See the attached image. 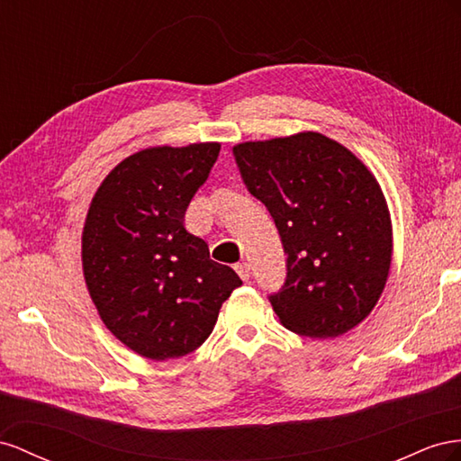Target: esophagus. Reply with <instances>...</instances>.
I'll return each mask as SVG.
<instances>
[{"instance_id":"1","label":"esophagus","mask_w":461,"mask_h":461,"mask_svg":"<svg viewBox=\"0 0 461 461\" xmlns=\"http://www.w3.org/2000/svg\"><path fill=\"white\" fill-rule=\"evenodd\" d=\"M235 272L240 274L241 280L247 282L251 278V265H249V262H240V265H235Z\"/></svg>"}]
</instances>
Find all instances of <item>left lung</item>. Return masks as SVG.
<instances>
[{"mask_svg":"<svg viewBox=\"0 0 461 461\" xmlns=\"http://www.w3.org/2000/svg\"><path fill=\"white\" fill-rule=\"evenodd\" d=\"M247 191L268 208L285 253V280L268 299L299 336L336 338L383 294L392 228L376 179L321 133L233 147Z\"/></svg>","mask_w":461,"mask_h":461,"instance_id":"1","label":"left lung"}]
</instances>
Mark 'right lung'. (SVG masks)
Instances as JSON below:
<instances>
[{"instance_id": "right-lung-1", "label": "right lung", "mask_w": 461, "mask_h": 461, "mask_svg": "<svg viewBox=\"0 0 461 461\" xmlns=\"http://www.w3.org/2000/svg\"><path fill=\"white\" fill-rule=\"evenodd\" d=\"M218 154V142L140 150L112 169L88 208L90 297L110 332L142 357L176 359L201 348L243 284L183 223Z\"/></svg>"}]
</instances>
